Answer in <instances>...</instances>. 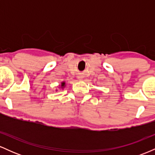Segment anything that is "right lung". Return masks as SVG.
<instances>
[{
  "label": "right lung",
  "mask_w": 155,
  "mask_h": 155,
  "mask_svg": "<svg viewBox=\"0 0 155 155\" xmlns=\"http://www.w3.org/2000/svg\"><path fill=\"white\" fill-rule=\"evenodd\" d=\"M60 88H61V89H63L64 87H65V81H62L61 83H60Z\"/></svg>",
  "instance_id": "obj_1"
}]
</instances>
